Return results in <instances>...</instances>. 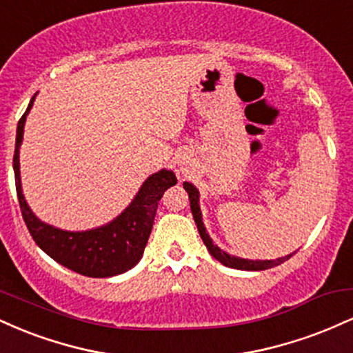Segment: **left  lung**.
Segmentation results:
<instances>
[{
	"label": "left lung",
	"instance_id": "left-lung-1",
	"mask_svg": "<svg viewBox=\"0 0 353 353\" xmlns=\"http://www.w3.org/2000/svg\"><path fill=\"white\" fill-rule=\"evenodd\" d=\"M182 185H184L185 192L189 194L190 210H192L194 221H196V225H197V230H199V234H201V239L204 241L205 247H208L209 254L212 255L216 261L221 262L222 265L230 267V269H237V270H265V269H270V267H275V265L282 264V262L289 261V259L295 254V252H292V254L285 255V257L275 259V261H250V259L236 257V255H230L225 252V250L219 249V247L212 242V239H210L208 230H205L204 222H202V212H201V205H199V190H197L196 185L190 184V182H188V181H185Z\"/></svg>",
	"mask_w": 353,
	"mask_h": 353
}]
</instances>
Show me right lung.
<instances>
[{
    "label": "right lung",
    "instance_id": "1",
    "mask_svg": "<svg viewBox=\"0 0 353 353\" xmlns=\"http://www.w3.org/2000/svg\"><path fill=\"white\" fill-rule=\"evenodd\" d=\"M36 94L31 98L26 112L18 123L13 157L16 192L31 237L39 249H43L58 264L86 277H112L132 269L144 254L161 197L171 185L177 184L176 174L168 169L151 174L137 190L131 204L116 219L101 228L72 232L46 224L34 216L24 199L19 172V148L23 143L24 123L33 108Z\"/></svg>",
    "mask_w": 353,
    "mask_h": 353
}]
</instances>
